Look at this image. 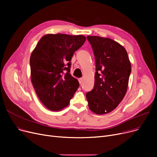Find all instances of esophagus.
<instances>
[{
  "mask_svg": "<svg viewBox=\"0 0 157 157\" xmlns=\"http://www.w3.org/2000/svg\"><path fill=\"white\" fill-rule=\"evenodd\" d=\"M83 78H79V84L80 85H81L82 83H83Z\"/></svg>",
  "mask_w": 157,
  "mask_h": 157,
  "instance_id": "obj_1",
  "label": "esophagus"
}]
</instances>
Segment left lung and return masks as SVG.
Wrapping results in <instances>:
<instances>
[{
    "mask_svg": "<svg viewBox=\"0 0 157 157\" xmlns=\"http://www.w3.org/2000/svg\"><path fill=\"white\" fill-rule=\"evenodd\" d=\"M96 65L94 87L86 94L90 109L97 114L114 110L124 98L131 64L125 48L110 38L87 36Z\"/></svg>",
    "mask_w": 157,
    "mask_h": 157,
    "instance_id": "1",
    "label": "left lung"
}]
</instances>
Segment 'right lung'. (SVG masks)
Listing matches in <instances>:
<instances>
[{
    "label": "right lung",
    "instance_id": "1",
    "mask_svg": "<svg viewBox=\"0 0 157 157\" xmlns=\"http://www.w3.org/2000/svg\"><path fill=\"white\" fill-rule=\"evenodd\" d=\"M85 40L83 35L48 34L32 51L31 81L39 100L48 109H63L78 90L79 82L69 73L71 60Z\"/></svg>",
    "mask_w": 157,
    "mask_h": 157
}]
</instances>
